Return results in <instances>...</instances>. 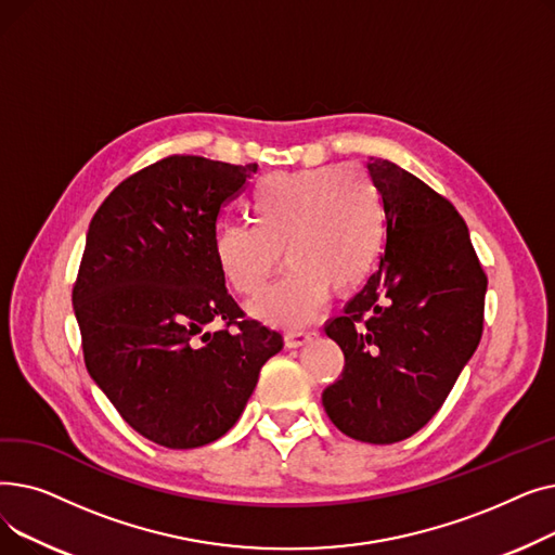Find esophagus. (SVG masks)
Segmentation results:
<instances>
[{"label":"esophagus","instance_id":"obj_1","mask_svg":"<svg viewBox=\"0 0 555 555\" xmlns=\"http://www.w3.org/2000/svg\"><path fill=\"white\" fill-rule=\"evenodd\" d=\"M314 337H317V331H293V333L285 335V346L287 348H299V346L312 341Z\"/></svg>","mask_w":555,"mask_h":555}]
</instances>
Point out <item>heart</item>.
Masks as SVG:
<instances>
[{"label": "heart", "instance_id": "obj_1", "mask_svg": "<svg viewBox=\"0 0 555 555\" xmlns=\"http://www.w3.org/2000/svg\"><path fill=\"white\" fill-rule=\"evenodd\" d=\"M251 222L220 224L214 254L227 283L243 297L260 295L283 249L289 270L249 310L262 322L299 328L324 308L331 287L353 293L385 243V207L360 166H324L262 178L249 197Z\"/></svg>", "mask_w": 555, "mask_h": 555}]
</instances>
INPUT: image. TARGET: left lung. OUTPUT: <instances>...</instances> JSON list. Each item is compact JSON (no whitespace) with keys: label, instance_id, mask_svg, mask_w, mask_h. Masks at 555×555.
<instances>
[{"label":"left lung","instance_id":"8db88e82","mask_svg":"<svg viewBox=\"0 0 555 555\" xmlns=\"http://www.w3.org/2000/svg\"><path fill=\"white\" fill-rule=\"evenodd\" d=\"M366 166L387 245L380 270L324 326L344 369L322 402L346 436L389 446L431 421L477 351L488 279L446 197L389 159Z\"/></svg>","mask_w":555,"mask_h":555}]
</instances>
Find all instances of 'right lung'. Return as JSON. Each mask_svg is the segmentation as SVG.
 I'll return each mask as SVG.
<instances>
[{
    "instance_id": "right-lung-1",
    "label": "right lung",
    "mask_w": 555,
    "mask_h": 555,
    "mask_svg": "<svg viewBox=\"0 0 555 555\" xmlns=\"http://www.w3.org/2000/svg\"><path fill=\"white\" fill-rule=\"evenodd\" d=\"M256 168L166 157L116 186L87 231L72 297L87 371L134 431L170 450L224 436L283 348L281 333L236 322L214 254L218 214Z\"/></svg>"
}]
</instances>
